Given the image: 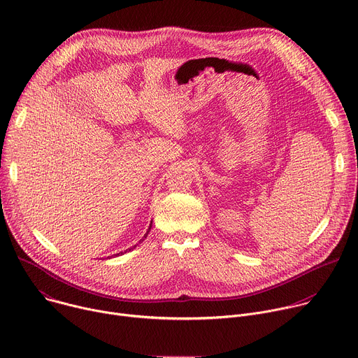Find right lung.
<instances>
[{
  "label": "right lung",
  "instance_id": "right-lung-1",
  "mask_svg": "<svg viewBox=\"0 0 358 358\" xmlns=\"http://www.w3.org/2000/svg\"><path fill=\"white\" fill-rule=\"evenodd\" d=\"M150 228H151V227H150ZM150 228H148V231H150ZM148 231H147V234H145V235H144V238H147V235H148ZM144 238H143V239H141V241H144ZM141 241H140V242H141ZM133 248H136V245H134V246H133ZM133 248H129V249H126V250H124V252H127V250H131V249H133ZM124 252H120V253H117V255H122V253H124Z\"/></svg>",
  "mask_w": 358,
  "mask_h": 358
}]
</instances>
